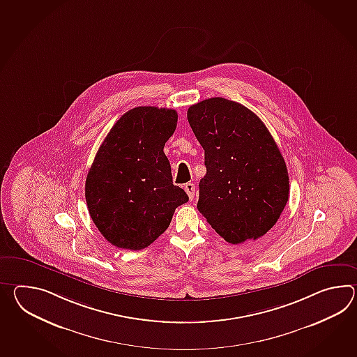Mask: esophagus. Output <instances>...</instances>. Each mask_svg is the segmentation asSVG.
Wrapping results in <instances>:
<instances>
[{"instance_id":"obj_1","label":"esophagus","mask_w":357,"mask_h":357,"mask_svg":"<svg viewBox=\"0 0 357 357\" xmlns=\"http://www.w3.org/2000/svg\"><path fill=\"white\" fill-rule=\"evenodd\" d=\"M184 190L187 192L188 197L192 199L193 195H195V184H193V183H185V184H184Z\"/></svg>"}]
</instances>
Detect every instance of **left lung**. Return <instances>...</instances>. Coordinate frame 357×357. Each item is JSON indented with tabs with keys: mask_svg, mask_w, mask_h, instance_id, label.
I'll list each match as a JSON object with an SVG mask.
<instances>
[{
	"mask_svg": "<svg viewBox=\"0 0 357 357\" xmlns=\"http://www.w3.org/2000/svg\"><path fill=\"white\" fill-rule=\"evenodd\" d=\"M187 118L205 150L197 208L231 245L271 229L289 193L285 161L261 119L222 97L192 105Z\"/></svg>",
	"mask_w": 357,
	"mask_h": 357,
	"instance_id": "obj_1",
	"label": "left lung"
}]
</instances>
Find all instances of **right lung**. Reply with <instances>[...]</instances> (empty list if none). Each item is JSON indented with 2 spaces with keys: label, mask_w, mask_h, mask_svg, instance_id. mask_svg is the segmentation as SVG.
<instances>
[{
  "label": "right lung",
  "mask_w": 357,
  "mask_h": 357,
  "mask_svg": "<svg viewBox=\"0 0 357 357\" xmlns=\"http://www.w3.org/2000/svg\"><path fill=\"white\" fill-rule=\"evenodd\" d=\"M176 111L139 106L111 128L86 179L88 211L106 241L142 250L167 229L188 196L173 184L164 146L174 133Z\"/></svg>",
  "instance_id": "1"
}]
</instances>
